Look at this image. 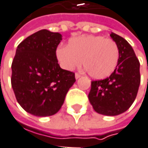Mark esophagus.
Wrapping results in <instances>:
<instances>
[{
    "mask_svg": "<svg viewBox=\"0 0 148 148\" xmlns=\"http://www.w3.org/2000/svg\"><path fill=\"white\" fill-rule=\"evenodd\" d=\"M80 77H81V75H80L79 74H78V73H76V74H75V79H79Z\"/></svg>",
    "mask_w": 148,
    "mask_h": 148,
    "instance_id": "esophagus-1",
    "label": "esophagus"
}]
</instances>
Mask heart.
I'll use <instances>...</instances> for the list:
<instances>
[{"mask_svg":"<svg viewBox=\"0 0 148 148\" xmlns=\"http://www.w3.org/2000/svg\"><path fill=\"white\" fill-rule=\"evenodd\" d=\"M56 56L64 69L73 70L82 62L91 78L102 79L114 73L119 58V50L111 39L88 34L71 38L69 46L57 49Z\"/></svg>","mask_w":148,"mask_h":148,"instance_id":"heart-1","label":"heart"}]
</instances>
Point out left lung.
Masks as SVG:
<instances>
[{
	"mask_svg": "<svg viewBox=\"0 0 148 148\" xmlns=\"http://www.w3.org/2000/svg\"><path fill=\"white\" fill-rule=\"evenodd\" d=\"M110 36L119 50L118 65L107 79L91 81L88 98L97 113L116 116L128 110L136 97L141 82L140 62L126 40L113 32Z\"/></svg>",
	"mask_w": 148,
	"mask_h": 148,
	"instance_id": "left-lung-1",
	"label": "left lung"
}]
</instances>
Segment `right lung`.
<instances>
[{
    "label": "right lung",
    "instance_id": "1",
    "mask_svg": "<svg viewBox=\"0 0 148 148\" xmlns=\"http://www.w3.org/2000/svg\"><path fill=\"white\" fill-rule=\"evenodd\" d=\"M62 34L41 29L18 46L12 63V87L29 114L47 117L57 114L75 82L73 72L61 69L56 50Z\"/></svg>",
    "mask_w": 148,
    "mask_h": 148
}]
</instances>
